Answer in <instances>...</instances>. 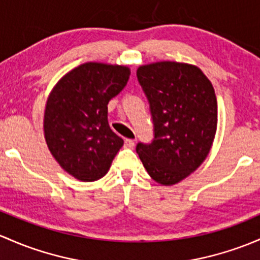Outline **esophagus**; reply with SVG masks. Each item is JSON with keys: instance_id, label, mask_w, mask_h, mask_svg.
Returning <instances> with one entry per match:
<instances>
[{"instance_id": "1", "label": "esophagus", "mask_w": 260, "mask_h": 260, "mask_svg": "<svg viewBox=\"0 0 260 260\" xmlns=\"http://www.w3.org/2000/svg\"><path fill=\"white\" fill-rule=\"evenodd\" d=\"M124 147L125 148H133L135 147V141L129 138H125L124 139Z\"/></svg>"}]
</instances>
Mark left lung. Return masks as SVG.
I'll use <instances>...</instances> for the list:
<instances>
[{"label":"left lung","instance_id":"1","mask_svg":"<svg viewBox=\"0 0 260 260\" xmlns=\"http://www.w3.org/2000/svg\"><path fill=\"white\" fill-rule=\"evenodd\" d=\"M137 78L149 102L154 138L138 143L139 158L152 179L172 185L196 171L217 132L214 88L197 66L155 62L138 67Z\"/></svg>","mask_w":260,"mask_h":260}]
</instances>
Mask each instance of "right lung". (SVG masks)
<instances>
[{"instance_id": "right-lung-1", "label": "right lung", "mask_w": 260, "mask_h": 260, "mask_svg": "<svg viewBox=\"0 0 260 260\" xmlns=\"http://www.w3.org/2000/svg\"><path fill=\"white\" fill-rule=\"evenodd\" d=\"M127 66L87 62L57 82L43 118L46 143L58 165L82 182L107 174L123 139L108 124V102L127 84Z\"/></svg>"}]
</instances>
